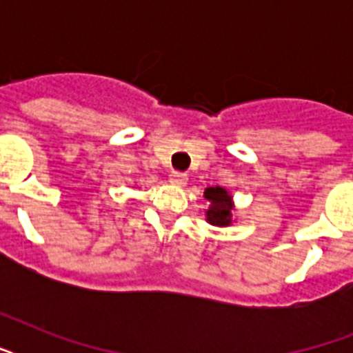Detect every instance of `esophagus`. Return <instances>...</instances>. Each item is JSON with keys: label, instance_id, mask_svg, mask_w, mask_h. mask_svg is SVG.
<instances>
[{"label": "esophagus", "instance_id": "obj_1", "mask_svg": "<svg viewBox=\"0 0 353 353\" xmlns=\"http://www.w3.org/2000/svg\"><path fill=\"white\" fill-rule=\"evenodd\" d=\"M187 174L185 172H172L170 174V183L176 187H185L187 185Z\"/></svg>", "mask_w": 353, "mask_h": 353}]
</instances>
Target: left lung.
<instances>
[{
  "label": "left lung",
  "mask_w": 353,
  "mask_h": 353,
  "mask_svg": "<svg viewBox=\"0 0 353 353\" xmlns=\"http://www.w3.org/2000/svg\"><path fill=\"white\" fill-rule=\"evenodd\" d=\"M205 198L210 201L207 210V221L216 227H229L232 223V196L221 187H210L205 190Z\"/></svg>",
  "instance_id": "8db88e82"
}]
</instances>
